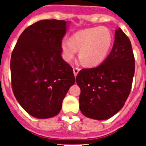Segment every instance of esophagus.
<instances>
[{
    "instance_id": "34e87169",
    "label": "esophagus",
    "mask_w": 146,
    "mask_h": 146,
    "mask_svg": "<svg viewBox=\"0 0 146 146\" xmlns=\"http://www.w3.org/2000/svg\"><path fill=\"white\" fill-rule=\"evenodd\" d=\"M79 71H80V69L79 68H76V67H75V68H73V74H74V76H75V77L77 76L78 73H79Z\"/></svg>"
}]
</instances>
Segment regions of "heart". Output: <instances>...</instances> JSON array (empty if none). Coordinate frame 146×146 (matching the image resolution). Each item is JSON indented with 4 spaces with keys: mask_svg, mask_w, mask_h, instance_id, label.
Here are the masks:
<instances>
[{
    "mask_svg": "<svg viewBox=\"0 0 146 146\" xmlns=\"http://www.w3.org/2000/svg\"><path fill=\"white\" fill-rule=\"evenodd\" d=\"M113 42V34L105 26L86 29L73 34L70 39L62 40V57L70 62L79 49L81 60L87 66H98L107 58Z\"/></svg>",
    "mask_w": 146,
    "mask_h": 146,
    "instance_id": "1",
    "label": "heart"
}]
</instances>
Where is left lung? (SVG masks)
<instances>
[{
    "label": "left lung",
    "instance_id": "obj_1",
    "mask_svg": "<svg viewBox=\"0 0 146 146\" xmlns=\"http://www.w3.org/2000/svg\"><path fill=\"white\" fill-rule=\"evenodd\" d=\"M134 73L131 42L118 28L112 50L104 61L95 68L82 69L76 76L81 90L80 109L82 114L99 120L116 114L129 96Z\"/></svg>",
    "mask_w": 146,
    "mask_h": 146
}]
</instances>
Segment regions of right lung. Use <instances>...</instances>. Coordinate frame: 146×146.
Instances as JSON below:
<instances>
[{
	"label": "right lung",
	"mask_w": 146,
	"mask_h": 146,
	"mask_svg": "<svg viewBox=\"0 0 146 146\" xmlns=\"http://www.w3.org/2000/svg\"><path fill=\"white\" fill-rule=\"evenodd\" d=\"M66 29L64 20H40L23 32L13 50V92L23 108L34 117L57 115L75 83L73 68L61 57L60 43Z\"/></svg>",
	"instance_id": "obj_1"
}]
</instances>
